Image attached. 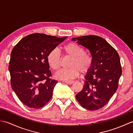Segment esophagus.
Returning <instances> with one entry per match:
<instances>
[{"mask_svg":"<svg viewBox=\"0 0 133 133\" xmlns=\"http://www.w3.org/2000/svg\"><path fill=\"white\" fill-rule=\"evenodd\" d=\"M64 82L67 83V84H68L71 85V84H72L75 82H74V81H64Z\"/></svg>","mask_w":133,"mask_h":133,"instance_id":"obj_1","label":"esophagus"}]
</instances>
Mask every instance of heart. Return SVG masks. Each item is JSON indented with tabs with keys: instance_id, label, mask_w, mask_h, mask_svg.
<instances>
[{
	"instance_id": "obj_1",
	"label": "heart",
	"mask_w": 133,
	"mask_h": 133,
	"mask_svg": "<svg viewBox=\"0 0 133 133\" xmlns=\"http://www.w3.org/2000/svg\"><path fill=\"white\" fill-rule=\"evenodd\" d=\"M63 51L67 57L71 58L69 69L61 70L55 77L61 80H69L78 77L80 71L86 73L90 70L92 65V58L89 54L85 53L84 49L74 42H70L63 48ZM47 61L51 69L57 71L61 67V56L57 49H53L49 52Z\"/></svg>"
}]
</instances>
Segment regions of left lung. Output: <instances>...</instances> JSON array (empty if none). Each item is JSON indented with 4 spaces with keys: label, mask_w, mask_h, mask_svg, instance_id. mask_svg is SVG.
Instances as JSON below:
<instances>
[{
    "label": "left lung",
    "mask_w": 133,
    "mask_h": 133,
    "mask_svg": "<svg viewBox=\"0 0 133 133\" xmlns=\"http://www.w3.org/2000/svg\"><path fill=\"white\" fill-rule=\"evenodd\" d=\"M72 40L87 48L92 57V67L85 76L83 88L76 95V98L86 109H99L108 103L118 88L122 74L119 56L101 37L83 36Z\"/></svg>",
    "instance_id": "8db88e82"
}]
</instances>
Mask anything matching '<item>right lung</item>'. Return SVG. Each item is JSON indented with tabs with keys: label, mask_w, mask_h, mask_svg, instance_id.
Returning <instances> with one entry per match:
<instances>
[{
	"label": "right lung",
	"mask_w": 133,
	"mask_h": 133,
	"mask_svg": "<svg viewBox=\"0 0 133 133\" xmlns=\"http://www.w3.org/2000/svg\"><path fill=\"white\" fill-rule=\"evenodd\" d=\"M67 38L33 33L21 39L12 49L8 67L11 84L25 105L39 109L51 99L57 81L51 79L47 56Z\"/></svg>",
	"instance_id": "obj_1"
}]
</instances>
